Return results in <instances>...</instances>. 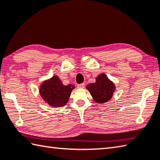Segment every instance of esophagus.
I'll list each match as a JSON object with an SVG mask.
<instances>
[{
  "label": "esophagus",
  "mask_w": 160,
  "mask_h": 160,
  "mask_svg": "<svg viewBox=\"0 0 160 160\" xmlns=\"http://www.w3.org/2000/svg\"><path fill=\"white\" fill-rule=\"evenodd\" d=\"M85 87V83H81L78 85V88H84Z\"/></svg>",
  "instance_id": "esophagus-1"
}]
</instances>
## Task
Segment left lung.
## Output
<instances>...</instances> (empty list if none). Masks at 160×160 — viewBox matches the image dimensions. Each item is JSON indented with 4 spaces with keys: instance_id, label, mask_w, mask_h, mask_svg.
Here are the masks:
<instances>
[{
    "instance_id": "obj_1",
    "label": "left lung",
    "mask_w": 160,
    "mask_h": 160,
    "mask_svg": "<svg viewBox=\"0 0 160 160\" xmlns=\"http://www.w3.org/2000/svg\"><path fill=\"white\" fill-rule=\"evenodd\" d=\"M87 89L96 102L102 103L107 102L112 98L115 86L105 74L101 73L96 78V82L89 84Z\"/></svg>"
}]
</instances>
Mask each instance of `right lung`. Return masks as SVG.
<instances>
[{
  "mask_svg": "<svg viewBox=\"0 0 160 160\" xmlns=\"http://www.w3.org/2000/svg\"><path fill=\"white\" fill-rule=\"evenodd\" d=\"M74 86L63 85L57 76H53L50 80L43 82L40 88V93L49 105L54 107L65 106Z\"/></svg>",
  "mask_w": 160,
  "mask_h": 160,
  "instance_id": "1",
  "label": "right lung"
}]
</instances>
